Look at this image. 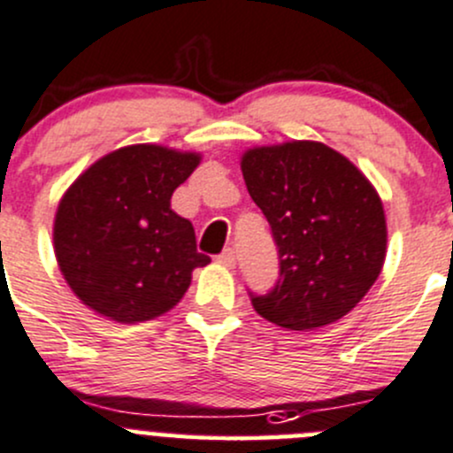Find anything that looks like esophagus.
Wrapping results in <instances>:
<instances>
[{
    "label": "esophagus",
    "mask_w": 453,
    "mask_h": 453,
    "mask_svg": "<svg viewBox=\"0 0 453 453\" xmlns=\"http://www.w3.org/2000/svg\"><path fill=\"white\" fill-rule=\"evenodd\" d=\"M219 263H221V265H226V267H234V263H236L234 250H232V248L223 250L221 257H219Z\"/></svg>",
    "instance_id": "obj_1"
}]
</instances>
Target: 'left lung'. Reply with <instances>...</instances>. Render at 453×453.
Masks as SVG:
<instances>
[{"label": "left lung", "instance_id": "1", "mask_svg": "<svg viewBox=\"0 0 453 453\" xmlns=\"http://www.w3.org/2000/svg\"><path fill=\"white\" fill-rule=\"evenodd\" d=\"M241 173L280 258V279L267 296H252L254 310L296 332L343 319L388 254L383 201L370 179L320 142L250 148Z\"/></svg>", "mask_w": 453, "mask_h": 453}]
</instances>
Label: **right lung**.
<instances>
[{
	"mask_svg": "<svg viewBox=\"0 0 453 453\" xmlns=\"http://www.w3.org/2000/svg\"><path fill=\"white\" fill-rule=\"evenodd\" d=\"M199 164V152L134 143L96 159L64 192L52 226L57 265L95 314L157 319L181 301L192 270L208 265L192 223L170 208Z\"/></svg>",
	"mask_w": 453,
	"mask_h": 453,
	"instance_id": "obj_1",
	"label": "right lung"
}]
</instances>
